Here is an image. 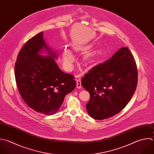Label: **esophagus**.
<instances>
[{"mask_svg": "<svg viewBox=\"0 0 154 154\" xmlns=\"http://www.w3.org/2000/svg\"><path fill=\"white\" fill-rule=\"evenodd\" d=\"M82 87L81 85V80L80 79H78L76 80V87L78 88H81Z\"/></svg>", "mask_w": 154, "mask_h": 154, "instance_id": "obj_1", "label": "esophagus"}]
</instances>
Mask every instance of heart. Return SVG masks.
<instances>
[{
	"label": "heart",
	"instance_id": "heart-1",
	"mask_svg": "<svg viewBox=\"0 0 154 154\" xmlns=\"http://www.w3.org/2000/svg\"><path fill=\"white\" fill-rule=\"evenodd\" d=\"M62 58L64 69L69 72L72 70L75 61V57L72 52L67 49H64L62 54Z\"/></svg>",
	"mask_w": 154,
	"mask_h": 154
}]
</instances>
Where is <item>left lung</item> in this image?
<instances>
[{"label":"left lung","instance_id":"obj_1","mask_svg":"<svg viewBox=\"0 0 154 154\" xmlns=\"http://www.w3.org/2000/svg\"><path fill=\"white\" fill-rule=\"evenodd\" d=\"M137 69L128 48H121L102 64L92 68L81 80L90 93L89 116L103 120L120 112L131 99L137 84Z\"/></svg>","mask_w":154,"mask_h":154}]
</instances>
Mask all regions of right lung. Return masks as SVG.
Here are the masks:
<instances>
[{
    "label": "right lung",
    "instance_id": "add662e5",
    "mask_svg": "<svg viewBox=\"0 0 154 154\" xmlns=\"http://www.w3.org/2000/svg\"><path fill=\"white\" fill-rule=\"evenodd\" d=\"M43 52L47 56L41 55ZM57 58L42 32L25 43L15 65L16 81L23 100L34 111L48 116L59 111L66 95L76 87L74 77L55 63Z\"/></svg>",
    "mask_w": 154,
    "mask_h": 154
}]
</instances>
